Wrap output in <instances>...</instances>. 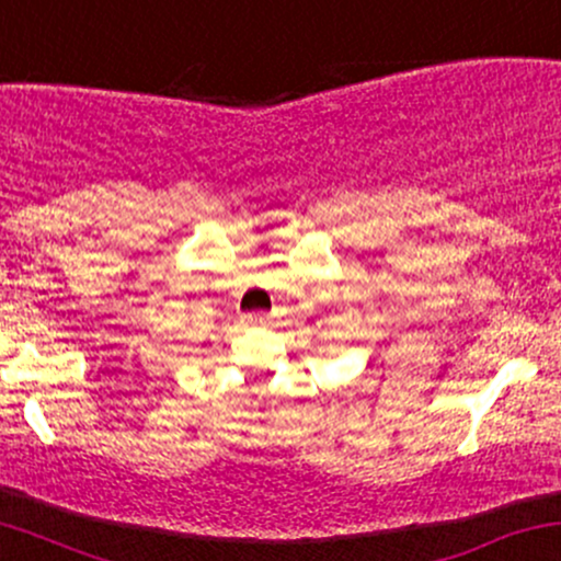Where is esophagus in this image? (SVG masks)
Instances as JSON below:
<instances>
[{
	"instance_id": "1",
	"label": "esophagus",
	"mask_w": 561,
	"mask_h": 561,
	"mask_svg": "<svg viewBox=\"0 0 561 561\" xmlns=\"http://www.w3.org/2000/svg\"><path fill=\"white\" fill-rule=\"evenodd\" d=\"M243 323H247V325H262L264 323V314H260V312L243 314Z\"/></svg>"
}]
</instances>
